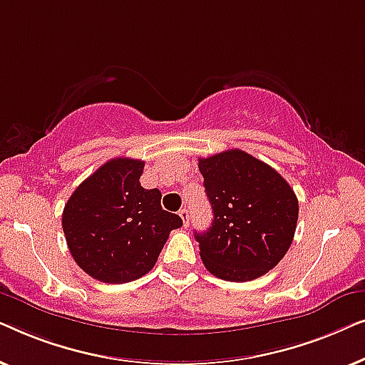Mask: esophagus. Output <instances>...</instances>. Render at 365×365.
<instances>
[{
    "mask_svg": "<svg viewBox=\"0 0 365 365\" xmlns=\"http://www.w3.org/2000/svg\"><path fill=\"white\" fill-rule=\"evenodd\" d=\"M179 216H181L184 226L187 227L189 226V211H187V209H181V211H179Z\"/></svg>",
    "mask_w": 365,
    "mask_h": 365,
    "instance_id": "34e87169",
    "label": "esophagus"
}]
</instances>
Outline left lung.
I'll return each mask as SVG.
<instances>
[{
    "label": "left lung",
    "mask_w": 365,
    "mask_h": 365,
    "mask_svg": "<svg viewBox=\"0 0 365 365\" xmlns=\"http://www.w3.org/2000/svg\"><path fill=\"white\" fill-rule=\"evenodd\" d=\"M197 166L214 214L207 231L194 232L204 266L231 282L264 276L291 247L296 194L276 169L241 149L201 158Z\"/></svg>",
    "instance_id": "8db88e82"
}]
</instances>
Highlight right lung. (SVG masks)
<instances>
[{"label":"right lung","instance_id":"1","mask_svg":"<svg viewBox=\"0 0 365 365\" xmlns=\"http://www.w3.org/2000/svg\"><path fill=\"white\" fill-rule=\"evenodd\" d=\"M144 161L114 158L79 184L63 211L69 252L89 276L131 282L156 264L169 232L182 226L161 207V191L139 182Z\"/></svg>","mask_w":365,"mask_h":365}]
</instances>
